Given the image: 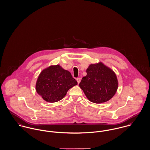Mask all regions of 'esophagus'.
<instances>
[{"label":"esophagus","instance_id":"obj_1","mask_svg":"<svg viewBox=\"0 0 150 150\" xmlns=\"http://www.w3.org/2000/svg\"><path fill=\"white\" fill-rule=\"evenodd\" d=\"M76 81H78V84H79V83L81 82V79L80 78H78L76 79Z\"/></svg>","mask_w":150,"mask_h":150}]
</instances>
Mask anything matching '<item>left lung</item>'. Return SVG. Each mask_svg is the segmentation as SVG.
Instances as JSON below:
<instances>
[{
	"mask_svg": "<svg viewBox=\"0 0 150 150\" xmlns=\"http://www.w3.org/2000/svg\"><path fill=\"white\" fill-rule=\"evenodd\" d=\"M79 87L87 99L94 103L110 100L116 93L118 81L115 72L101 62L91 64L86 70Z\"/></svg>",
	"mask_w": 150,
	"mask_h": 150,
	"instance_id": "obj_1",
	"label": "left lung"
}]
</instances>
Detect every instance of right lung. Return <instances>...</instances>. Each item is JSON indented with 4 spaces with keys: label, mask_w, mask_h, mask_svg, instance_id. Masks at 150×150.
I'll return each instance as SVG.
<instances>
[{
    "label": "right lung",
    "mask_w": 150,
    "mask_h": 150,
    "mask_svg": "<svg viewBox=\"0 0 150 150\" xmlns=\"http://www.w3.org/2000/svg\"><path fill=\"white\" fill-rule=\"evenodd\" d=\"M78 84L69 71L59 64L43 69L38 76L35 89L43 100L49 103L62 99L71 88Z\"/></svg>",
    "instance_id": "obj_1"
}]
</instances>
